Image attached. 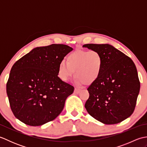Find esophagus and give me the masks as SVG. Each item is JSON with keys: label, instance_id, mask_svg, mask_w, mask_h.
Masks as SVG:
<instances>
[{"label": "esophagus", "instance_id": "1", "mask_svg": "<svg viewBox=\"0 0 147 147\" xmlns=\"http://www.w3.org/2000/svg\"><path fill=\"white\" fill-rule=\"evenodd\" d=\"M80 92H81V90L79 89V88H75V89H74V92L75 93H76V94H78V93Z\"/></svg>", "mask_w": 147, "mask_h": 147}]
</instances>
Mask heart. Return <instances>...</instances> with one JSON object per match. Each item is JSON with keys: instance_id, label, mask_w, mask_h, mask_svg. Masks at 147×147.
I'll use <instances>...</instances> for the list:
<instances>
[{"instance_id": "obj_1", "label": "heart", "mask_w": 147, "mask_h": 147, "mask_svg": "<svg viewBox=\"0 0 147 147\" xmlns=\"http://www.w3.org/2000/svg\"><path fill=\"white\" fill-rule=\"evenodd\" d=\"M103 58L96 51H76L68 55L67 64L62 61L59 64L58 76L67 82L74 75V84L91 85L98 79L103 68Z\"/></svg>"}]
</instances>
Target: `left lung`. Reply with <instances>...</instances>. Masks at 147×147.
Masks as SVG:
<instances>
[{
    "instance_id": "left-lung-1",
    "label": "left lung",
    "mask_w": 147,
    "mask_h": 147,
    "mask_svg": "<svg viewBox=\"0 0 147 147\" xmlns=\"http://www.w3.org/2000/svg\"><path fill=\"white\" fill-rule=\"evenodd\" d=\"M103 58L100 76L88 88L85 107L88 114L105 124L121 123L135 110L140 83L136 67L127 55L107 44H85Z\"/></svg>"
}]
</instances>
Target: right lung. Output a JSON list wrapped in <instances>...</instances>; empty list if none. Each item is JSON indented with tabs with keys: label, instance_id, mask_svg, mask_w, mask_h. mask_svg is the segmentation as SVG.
Here are the masks:
<instances>
[{
	"label": "right lung",
	"instance_id": "1",
	"mask_svg": "<svg viewBox=\"0 0 147 147\" xmlns=\"http://www.w3.org/2000/svg\"><path fill=\"white\" fill-rule=\"evenodd\" d=\"M73 50L63 44L39 47L12 65L6 92L11 110L19 120L38 126L61 114L74 88L58 77V67Z\"/></svg>",
	"mask_w": 147,
	"mask_h": 147
}]
</instances>
